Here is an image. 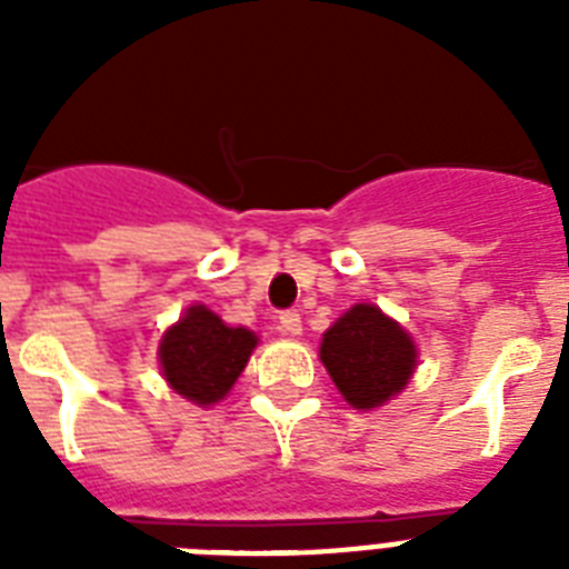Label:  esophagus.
<instances>
[{
	"label": "esophagus",
	"instance_id": "obj_1",
	"mask_svg": "<svg viewBox=\"0 0 569 569\" xmlns=\"http://www.w3.org/2000/svg\"><path fill=\"white\" fill-rule=\"evenodd\" d=\"M277 328H280V333H286V337H298V333H301V316H298L295 310L280 312V319H277Z\"/></svg>",
	"mask_w": 569,
	"mask_h": 569
}]
</instances>
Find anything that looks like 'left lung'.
<instances>
[{"mask_svg": "<svg viewBox=\"0 0 569 569\" xmlns=\"http://www.w3.org/2000/svg\"><path fill=\"white\" fill-rule=\"evenodd\" d=\"M321 363L357 410L401 392L416 369V346L375 303H357L321 339Z\"/></svg>", "mask_w": 569, "mask_h": 569, "instance_id": "1", "label": "left lung"}]
</instances>
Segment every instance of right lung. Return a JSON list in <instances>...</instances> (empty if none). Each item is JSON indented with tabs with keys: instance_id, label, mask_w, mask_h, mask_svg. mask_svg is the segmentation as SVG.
Masks as SVG:
<instances>
[{
	"instance_id": "1",
	"label": "right lung",
	"mask_w": 569,
	"mask_h": 569,
	"mask_svg": "<svg viewBox=\"0 0 569 569\" xmlns=\"http://www.w3.org/2000/svg\"><path fill=\"white\" fill-rule=\"evenodd\" d=\"M257 337L244 328H227L212 310L191 307L162 339V372L180 396L194 405H214L230 392Z\"/></svg>"
}]
</instances>
